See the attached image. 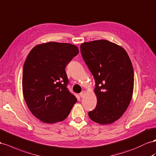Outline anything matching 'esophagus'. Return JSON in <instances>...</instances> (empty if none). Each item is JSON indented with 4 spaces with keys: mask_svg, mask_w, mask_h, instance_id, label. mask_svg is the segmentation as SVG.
I'll return each mask as SVG.
<instances>
[{
    "mask_svg": "<svg viewBox=\"0 0 156 156\" xmlns=\"http://www.w3.org/2000/svg\"><path fill=\"white\" fill-rule=\"evenodd\" d=\"M87 94V92L86 91H82L81 93H80V96H81V98H83L84 96H85Z\"/></svg>",
    "mask_w": 156,
    "mask_h": 156,
    "instance_id": "34e87169",
    "label": "esophagus"
}]
</instances>
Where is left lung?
<instances>
[{
  "mask_svg": "<svg viewBox=\"0 0 156 156\" xmlns=\"http://www.w3.org/2000/svg\"><path fill=\"white\" fill-rule=\"evenodd\" d=\"M80 48L96 83L97 104L88 116L101 125L112 123L123 115L132 98L131 61L123 48L106 40L87 42Z\"/></svg>",
  "mask_w": 156,
  "mask_h": 156,
  "instance_id": "8db88e82",
  "label": "left lung"
}]
</instances>
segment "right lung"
<instances>
[{
	"instance_id": "add662e5",
	"label": "right lung",
	"mask_w": 156,
	"mask_h": 156,
	"mask_svg": "<svg viewBox=\"0 0 156 156\" xmlns=\"http://www.w3.org/2000/svg\"><path fill=\"white\" fill-rule=\"evenodd\" d=\"M78 53L75 45L49 42L33 48L25 61L23 97L33 115L44 123L64 120L77 102L67 87L65 68Z\"/></svg>"
}]
</instances>
